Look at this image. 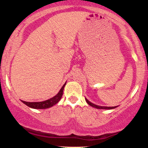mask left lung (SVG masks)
I'll list each match as a JSON object with an SVG mask.
<instances>
[{
    "mask_svg": "<svg viewBox=\"0 0 148 148\" xmlns=\"http://www.w3.org/2000/svg\"><path fill=\"white\" fill-rule=\"evenodd\" d=\"M86 102H87L88 104L90 105V106L95 107V108H99V109H113V108H116V107H117V106H112V107L100 106H97V105H95V104H94V103L90 102V101H88L87 99H86Z\"/></svg>",
    "mask_w": 148,
    "mask_h": 148,
    "instance_id": "left-lung-1",
    "label": "left lung"
}]
</instances>
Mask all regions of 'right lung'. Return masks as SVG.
Returning <instances> with one entry per match:
<instances>
[{
	"label": "right lung",
	"mask_w": 148,
	"mask_h": 148,
	"mask_svg": "<svg viewBox=\"0 0 148 148\" xmlns=\"http://www.w3.org/2000/svg\"><path fill=\"white\" fill-rule=\"evenodd\" d=\"M65 84L66 83L63 85V86H62L60 90L59 91V92L56 95L48 100H46V101H40V102H28V101H21L28 106L30 107V108H36V109H45V108H50V107L55 105L56 103H57L60 100L61 97L62 96V94H63V90Z\"/></svg>",
	"instance_id": "obj_1"
}]
</instances>
